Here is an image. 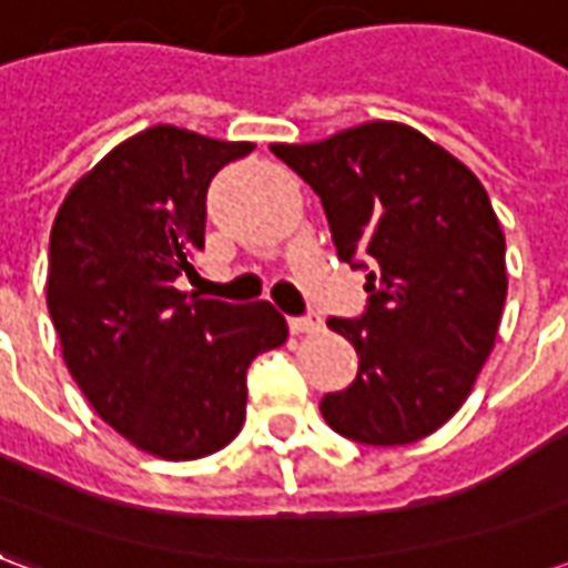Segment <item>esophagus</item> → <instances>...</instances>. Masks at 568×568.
<instances>
[{"mask_svg": "<svg viewBox=\"0 0 568 568\" xmlns=\"http://www.w3.org/2000/svg\"><path fill=\"white\" fill-rule=\"evenodd\" d=\"M292 332H295V334H316V332H322V316H316V313H310V316L292 320Z\"/></svg>", "mask_w": 568, "mask_h": 568, "instance_id": "esophagus-1", "label": "esophagus"}]
</instances>
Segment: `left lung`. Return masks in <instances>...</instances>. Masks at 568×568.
Segmentation results:
<instances>
[{
    "instance_id": "1",
    "label": "left lung",
    "mask_w": 568,
    "mask_h": 568,
    "mask_svg": "<svg viewBox=\"0 0 568 568\" xmlns=\"http://www.w3.org/2000/svg\"><path fill=\"white\" fill-rule=\"evenodd\" d=\"M271 151L322 200L337 255L368 267V313L328 320L356 346L349 389L322 398L344 438L395 447L465 405L508 295L505 234L477 175L398 121Z\"/></svg>"
}]
</instances>
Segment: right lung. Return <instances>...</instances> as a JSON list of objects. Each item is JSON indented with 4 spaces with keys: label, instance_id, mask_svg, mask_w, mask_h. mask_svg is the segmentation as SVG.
Here are the masks:
<instances>
[{
    "label": "right lung",
    "instance_id": "add662e5",
    "mask_svg": "<svg viewBox=\"0 0 568 568\" xmlns=\"http://www.w3.org/2000/svg\"><path fill=\"white\" fill-rule=\"evenodd\" d=\"M255 149L154 124L81 175L57 210L48 313L72 381L136 450L185 463L246 419V368L285 344L283 313L187 297L175 276L203 252L206 187Z\"/></svg>",
    "mask_w": 568,
    "mask_h": 568
}]
</instances>
